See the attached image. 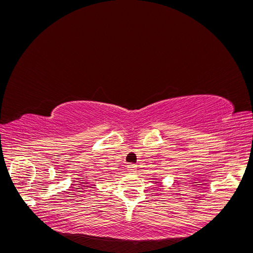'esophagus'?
Segmentation results:
<instances>
[{"instance_id":"esophagus-1","label":"esophagus","mask_w":253,"mask_h":253,"mask_svg":"<svg viewBox=\"0 0 253 253\" xmlns=\"http://www.w3.org/2000/svg\"><path fill=\"white\" fill-rule=\"evenodd\" d=\"M127 171L131 172V173H134L137 171V166L135 164H129L127 165Z\"/></svg>"}]
</instances>
